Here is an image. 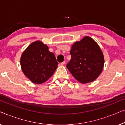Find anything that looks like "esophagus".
I'll return each mask as SVG.
<instances>
[{"instance_id": "1", "label": "esophagus", "mask_w": 125, "mask_h": 125, "mask_svg": "<svg viewBox=\"0 0 125 125\" xmlns=\"http://www.w3.org/2000/svg\"><path fill=\"white\" fill-rule=\"evenodd\" d=\"M65 64V61H63V62H61L60 63V65H64Z\"/></svg>"}]
</instances>
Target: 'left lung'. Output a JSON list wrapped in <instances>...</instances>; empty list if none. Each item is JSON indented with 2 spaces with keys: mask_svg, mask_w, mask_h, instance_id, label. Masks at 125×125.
<instances>
[{
  "mask_svg": "<svg viewBox=\"0 0 125 125\" xmlns=\"http://www.w3.org/2000/svg\"><path fill=\"white\" fill-rule=\"evenodd\" d=\"M71 59L66 65L72 75L81 83L94 81L103 69L105 60L98 44L85 36L72 45Z\"/></svg>",
  "mask_w": 125,
  "mask_h": 125,
  "instance_id": "left-lung-1",
  "label": "left lung"
}]
</instances>
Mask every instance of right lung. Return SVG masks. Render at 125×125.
<instances>
[{
  "instance_id": "right-lung-1",
  "label": "right lung",
  "mask_w": 125,
  "mask_h": 125,
  "mask_svg": "<svg viewBox=\"0 0 125 125\" xmlns=\"http://www.w3.org/2000/svg\"><path fill=\"white\" fill-rule=\"evenodd\" d=\"M58 62L54 53L40 41H35L24 51L20 66L25 76L36 84H42L53 74Z\"/></svg>"
}]
</instances>
